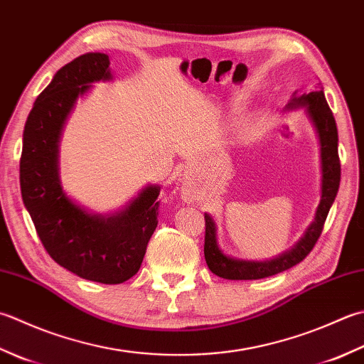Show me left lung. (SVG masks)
Returning a JSON list of instances; mask_svg holds the SVG:
<instances>
[{"label": "left lung", "instance_id": "left-lung-1", "mask_svg": "<svg viewBox=\"0 0 364 364\" xmlns=\"http://www.w3.org/2000/svg\"><path fill=\"white\" fill-rule=\"evenodd\" d=\"M306 107V113L314 124L318 135L320 144V164H322V197L317 206L314 223L304 232L303 238L290 249V251L281 254L279 257L265 260V262H251L238 260L225 255L218 246L216 238V224L215 219L205 213V260L206 265L219 277L232 281H247V279H263V277L273 276L286 272V269L295 267L296 263L306 259L312 247L316 246L320 233L323 230V224L328 216V211L336 198L339 181H341V162L338 154V127L334 121L333 112L326 102L323 88L317 91L303 92L296 95L287 104V109H300Z\"/></svg>", "mask_w": 364, "mask_h": 364}]
</instances>
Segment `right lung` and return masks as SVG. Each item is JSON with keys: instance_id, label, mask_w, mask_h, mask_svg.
<instances>
[{"instance_id": "right-lung-1", "label": "right lung", "mask_w": 364, "mask_h": 364, "mask_svg": "<svg viewBox=\"0 0 364 364\" xmlns=\"http://www.w3.org/2000/svg\"><path fill=\"white\" fill-rule=\"evenodd\" d=\"M109 55L85 53L63 66L36 99L23 131L21 198L39 238L58 265L83 279L121 284L137 274L158 227L159 186L149 184L115 215H91L66 196L58 144L78 96L110 80Z\"/></svg>"}]
</instances>
